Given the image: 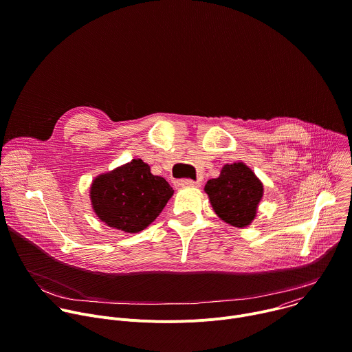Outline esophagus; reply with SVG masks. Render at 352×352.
Here are the masks:
<instances>
[{
	"mask_svg": "<svg viewBox=\"0 0 352 352\" xmlns=\"http://www.w3.org/2000/svg\"><path fill=\"white\" fill-rule=\"evenodd\" d=\"M175 185L178 188H184V186H199L200 182L199 181H193V179H188V178H184V179H178L175 182Z\"/></svg>",
	"mask_w": 352,
	"mask_h": 352,
	"instance_id": "obj_1",
	"label": "esophagus"
}]
</instances>
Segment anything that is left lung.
Masks as SVG:
<instances>
[{"instance_id":"1","label":"left lung","mask_w":352,"mask_h":352,"mask_svg":"<svg viewBox=\"0 0 352 352\" xmlns=\"http://www.w3.org/2000/svg\"><path fill=\"white\" fill-rule=\"evenodd\" d=\"M214 211L225 222L243 228L249 225L263 197V184L243 163L225 164L218 178L204 186Z\"/></svg>"}]
</instances>
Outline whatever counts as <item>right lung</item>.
Here are the masks:
<instances>
[{"label": "right lung", "mask_w": 352, "mask_h": 352, "mask_svg": "<svg viewBox=\"0 0 352 352\" xmlns=\"http://www.w3.org/2000/svg\"><path fill=\"white\" fill-rule=\"evenodd\" d=\"M173 193L164 178L153 175L141 159H134L95 178L91 201L100 221L111 228L137 233L156 219Z\"/></svg>", "instance_id": "1"}]
</instances>
